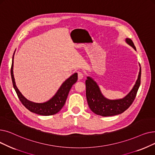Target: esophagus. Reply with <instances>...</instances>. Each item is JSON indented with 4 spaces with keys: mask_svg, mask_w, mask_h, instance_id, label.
<instances>
[{
    "mask_svg": "<svg viewBox=\"0 0 155 155\" xmlns=\"http://www.w3.org/2000/svg\"><path fill=\"white\" fill-rule=\"evenodd\" d=\"M84 78V74L82 73H81V72H78V80H81V79H82Z\"/></svg>",
    "mask_w": 155,
    "mask_h": 155,
    "instance_id": "1",
    "label": "esophagus"
}]
</instances>
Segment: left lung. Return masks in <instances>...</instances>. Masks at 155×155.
<instances>
[{
	"instance_id": "obj_1",
	"label": "left lung",
	"mask_w": 155,
	"mask_h": 155,
	"mask_svg": "<svg viewBox=\"0 0 155 155\" xmlns=\"http://www.w3.org/2000/svg\"><path fill=\"white\" fill-rule=\"evenodd\" d=\"M126 42L131 46L135 51L136 47L131 39H126ZM141 67L138 73L137 78L133 88L122 99H109L102 94L101 88L97 83L91 77H87L85 81L86 97L88 105L91 110L104 117L112 116L120 114L127 109L134 101L141 82Z\"/></svg>"
}]
</instances>
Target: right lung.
Returning <instances> with one entry per match:
<instances>
[{
	"label": "right lung",
	"mask_w": 155,
	"mask_h": 155,
	"mask_svg": "<svg viewBox=\"0 0 155 155\" xmlns=\"http://www.w3.org/2000/svg\"><path fill=\"white\" fill-rule=\"evenodd\" d=\"M15 51L12 56V67L11 74L12 80L13 87L15 91L18 94L19 100L22 104L25 106L31 112L37 114L41 116H51L55 114L58 113L64 106V105L66 102L68 93L73 85L75 84L78 80V74L77 73H73L68 78H67L60 87L59 89L55 94L48 101L42 102V103H37L32 102L27 99L24 97L21 92L19 91L18 88L16 86L15 78L14 76V56Z\"/></svg>",
	"instance_id": "obj_1"
}]
</instances>
